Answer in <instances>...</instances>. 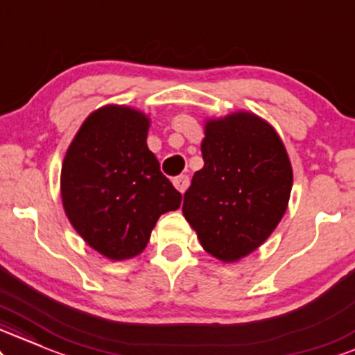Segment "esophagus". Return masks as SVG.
Wrapping results in <instances>:
<instances>
[{"label": "esophagus", "mask_w": 355, "mask_h": 355, "mask_svg": "<svg viewBox=\"0 0 355 355\" xmlns=\"http://www.w3.org/2000/svg\"><path fill=\"white\" fill-rule=\"evenodd\" d=\"M173 184L179 193H184L187 189V186H189V176H186V174H181V176H176L173 179Z\"/></svg>", "instance_id": "esophagus-1"}]
</instances>
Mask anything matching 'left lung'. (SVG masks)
Segmentation results:
<instances>
[{
  "instance_id": "left-lung-1",
  "label": "left lung",
  "mask_w": 355,
  "mask_h": 355,
  "mask_svg": "<svg viewBox=\"0 0 355 355\" xmlns=\"http://www.w3.org/2000/svg\"><path fill=\"white\" fill-rule=\"evenodd\" d=\"M201 151L204 168L186 191L182 214L207 252L237 261L284 216L293 168L276 131L249 112L209 121Z\"/></svg>"
}]
</instances>
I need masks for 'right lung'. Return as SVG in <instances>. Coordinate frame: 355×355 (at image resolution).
<instances>
[{"instance_id": "right-lung-1", "label": "right lung", "mask_w": 355, "mask_h": 355, "mask_svg": "<svg viewBox=\"0 0 355 355\" xmlns=\"http://www.w3.org/2000/svg\"><path fill=\"white\" fill-rule=\"evenodd\" d=\"M149 119L104 106L83 123L66 153L61 196L78 234L107 259H129L148 244L161 214L182 196L146 144Z\"/></svg>"}]
</instances>
